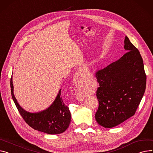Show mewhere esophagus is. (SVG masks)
<instances>
[{"label": "esophagus", "instance_id": "34e87169", "mask_svg": "<svg viewBox=\"0 0 153 153\" xmlns=\"http://www.w3.org/2000/svg\"><path fill=\"white\" fill-rule=\"evenodd\" d=\"M82 74H83V72L82 70H79L76 73L75 76H74V83L76 84V85H79V82H81V80L82 79ZM84 98V96L81 94L78 93L77 94V99L79 101H82Z\"/></svg>", "mask_w": 153, "mask_h": 153}]
</instances>
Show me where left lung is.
<instances>
[{
    "label": "left lung",
    "mask_w": 153,
    "mask_h": 153,
    "mask_svg": "<svg viewBox=\"0 0 153 153\" xmlns=\"http://www.w3.org/2000/svg\"><path fill=\"white\" fill-rule=\"evenodd\" d=\"M124 48L126 53L96 73L100 87L95 119L105 128L116 127L133 116L146 89L143 59L127 36Z\"/></svg>",
    "instance_id": "obj_1"
}]
</instances>
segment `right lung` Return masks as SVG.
I'll return each mask as SVG.
<instances>
[{
    "label": "right lung",
    "mask_w": 153,
    "mask_h": 153,
    "mask_svg": "<svg viewBox=\"0 0 153 153\" xmlns=\"http://www.w3.org/2000/svg\"><path fill=\"white\" fill-rule=\"evenodd\" d=\"M12 76L10 79V87L13 100L26 123L34 130L44 133L55 135L64 132L69 127L71 115L69 108L65 104L61 95L60 89L53 102L47 109L30 113L25 110L18 103L13 94Z\"/></svg>",
    "instance_id": "obj_1"
}]
</instances>
